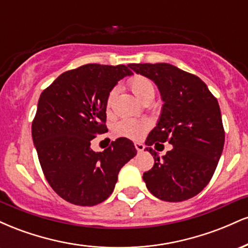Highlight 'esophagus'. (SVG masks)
<instances>
[{"label": "esophagus", "mask_w": 248, "mask_h": 248, "mask_svg": "<svg viewBox=\"0 0 248 248\" xmlns=\"http://www.w3.org/2000/svg\"><path fill=\"white\" fill-rule=\"evenodd\" d=\"M134 146H135V148H136V150H138V152H139V153L143 152V150H144V148H146V147H144V146H143V144H142V143H140V142H135V143H134Z\"/></svg>", "instance_id": "1"}]
</instances>
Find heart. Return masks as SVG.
Listing matches in <instances>:
<instances>
[{"label":"heart","instance_id":"obj_1","mask_svg":"<svg viewBox=\"0 0 248 248\" xmlns=\"http://www.w3.org/2000/svg\"><path fill=\"white\" fill-rule=\"evenodd\" d=\"M128 84L132 88L134 94L138 96L139 99H141L143 102L147 100H153V98L155 96V85H154L152 79H149L148 77L141 75L133 76L128 80ZM116 92H118V87H113L109 91V93H108L106 100L107 108L112 106L113 99H114ZM150 124L147 120H142V119H124V120H121L115 124L114 133L116 136H121V138L140 140V139L143 138L144 134L148 132Z\"/></svg>","mask_w":248,"mask_h":248}]
</instances>
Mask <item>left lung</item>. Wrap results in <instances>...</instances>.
I'll use <instances>...</instances> for the list:
<instances>
[{"label": "left lung", "instance_id": "obj_1", "mask_svg": "<svg viewBox=\"0 0 248 248\" xmlns=\"http://www.w3.org/2000/svg\"><path fill=\"white\" fill-rule=\"evenodd\" d=\"M136 73L157 85L164 101L160 120L146 144L169 142L173 148L155 158L143 181L155 197L183 202L198 195L211 181L223 153L225 132L217 98L197 76L167 62L129 64Z\"/></svg>", "mask_w": 248, "mask_h": 248}]
</instances>
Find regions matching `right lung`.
I'll return each mask as SVG.
<instances>
[{
    "instance_id": "obj_1",
    "label": "right lung",
    "mask_w": 248,
    "mask_h": 248,
    "mask_svg": "<svg viewBox=\"0 0 248 248\" xmlns=\"http://www.w3.org/2000/svg\"><path fill=\"white\" fill-rule=\"evenodd\" d=\"M132 73L129 65H82L62 73L39 96L31 126L33 144L50 186L71 204L106 201L120 169L138 153L126 138L102 153L91 149V141L107 132L108 93Z\"/></svg>"
}]
</instances>
